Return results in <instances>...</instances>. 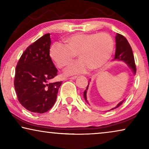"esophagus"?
Instances as JSON below:
<instances>
[{"label": "esophagus", "instance_id": "esophagus-1", "mask_svg": "<svg viewBox=\"0 0 149 149\" xmlns=\"http://www.w3.org/2000/svg\"><path fill=\"white\" fill-rule=\"evenodd\" d=\"M77 78V77H70V78H68V79H71V80H75Z\"/></svg>", "mask_w": 149, "mask_h": 149}]
</instances>
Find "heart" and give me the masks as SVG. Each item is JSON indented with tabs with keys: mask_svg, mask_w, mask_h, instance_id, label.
Wrapping results in <instances>:
<instances>
[{
	"mask_svg": "<svg viewBox=\"0 0 149 149\" xmlns=\"http://www.w3.org/2000/svg\"><path fill=\"white\" fill-rule=\"evenodd\" d=\"M66 45L53 44L49 56L58 68L68 66L77 54L79 60L70 64L64 72L74 75L87 72L89 68L97 70L111 58L114 49L113 38L109 34L77 33L64 38Z\"/></svg>",
	"mask_w": 149,
	"mask_h": 149,
	"instance_id": "obj_1",
	"label": "heart"
}]
</instances>
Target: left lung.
<instances>
[{"mask_svg": "<svg viewBox=\"0 0 149 149\" xmlns=\"http://www.w3.org/2000/svg\"><path fill=\"white\" fill-rule=\"evenodd\" d=\"M115 41H116V50H115V58L114 60H117V61H121L124 63H125L126 64L129 66V68L131 69V70L133 72V74L135 75L136 72V65H135V61H134V54L133 52H132V47L130 46L129 42H128L127 40L121 34L117 33V35L115 36ZM91 81V79L89 81ZM89 83L87 85L86 89L83 93V97H84L85 100L87 102V90L88 89L89 87ZM125 100L120 102L119 103L117 104V105L115 107L113 108L111 110H114L117 109L119 107H120Z\"/></svg>", "mask_w": 149, "mask_h": 149, "instance_id": "8db88e82", "label": "left lung"}]
</instances>
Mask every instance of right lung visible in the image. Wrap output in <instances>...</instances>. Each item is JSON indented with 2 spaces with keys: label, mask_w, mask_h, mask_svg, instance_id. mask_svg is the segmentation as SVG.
<instances>
[{
  "label": "right lung",
  "mask_w": 149,
  "mask_h": 149,
  "mask_svg": "<svg viewBox=\"0 0 149 149\" xmlns=\"http://www.w3.org/2000/svg\"><path fill=\"white\" fill-rule=\"evenodd\" d=\"M52 40L46 34L27 47L15 70L14 86L19 103L32 113L52 109L62 82H52L58 70L49 56Z\"/></svg>",
  "instance_id": "right-lung-1"
}]
</instances>
